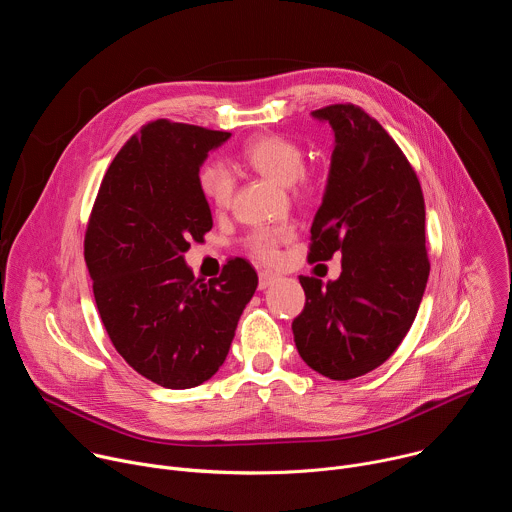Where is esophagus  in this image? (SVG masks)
Here are the masks:
<instances>
[{"instance_id": "1", "label": "esophagus", "mask_w": 512, "mask_h": 512, "mask_svg": "<svg viewBox=\"0 0 512 512\" xmlns=\"http://www.w3.org/2000/svg\"><path fill=\"white\" fill-rule=\"evenodd\" d=\"M279 277L275 273L269 271H259V289H267L269 285H273Z\"/></svg>"}]
</instances>
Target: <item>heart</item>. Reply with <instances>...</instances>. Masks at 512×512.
I'll use <instances>...</instances> for the list:
<instances>
[{
    "mask_svg": "<svg viewBox=\"0 0 512 512\" xmlns=\"http://www.w3.org/2000/svg\"><path fill=\"white\" fill-rule=\"evenodd\" d=\"M239 156L243 164L283 186L302 178L306 168V156L300 145L281 135L257 137L245 145ZM198 188L210 206L225 208L233 194V178L225 166L210 162L198 172ZM287 239H291L289 227H263L251 233L247 247L255 259L273 261L277 245Z\"/></svg>",
    "mask_w": 512,
    "mask_h": 512,
    "instance_id": "1",
    "label": "heart"
}]
</instances>
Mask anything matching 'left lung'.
Segmentation results:
<instances>
[{"instance_id":"1","label":"left lung","mask_w":512,"mask_h":512,"mask_svg":"<svg viewBox=\"0 0 512 512\" xmlns=\"http://www.w3.org/2000/svg\"><path fill=\"white\" fill-rule=\"evenodd\" d=\"M334 131L310 261L342 253L334 281L300 275L304 312L291 324L300 356L332 381L367 375L409 332L429 277L419 180L393 137L354 105L312 111Z\"/></svg>"}]
</instances>
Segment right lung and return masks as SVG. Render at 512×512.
Here are the masks:
<instances>
[{
	"label": "right lung",
	"mask_w": 512,
	"mask_h": 512,
	"mask_svg": "<svg viewBox=\"0 0 512 512\" xmlns=\"http://www.w3.org/2000/svg\"><path fill=\"white\" fill-rule=\"evenodd\" d=\"M231 137L158 119L111 162L85 235V261L103 326L129 367L166 389L208 381L229 354L257 289L245 259L196 279L184 253L212 229L198 188L208 152Z\"/></svg>",
	"instance_id": "right-lung-1"
}]
</instances>
